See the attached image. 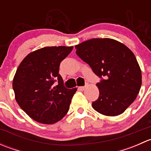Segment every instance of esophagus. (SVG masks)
Returning a JSON list of instances; mask_svg holds the SVG:
<instances>
[{"label": "esophagus", "mask_w": 151, "mask_h": 151, "mask_svg": "<svg viewBox=\"0 0 151 151\" xmlns=\"http://www.w3.org/2000/svg\"><path fill=\"white\" fill-rule=\"evenodd\" d=\"M85 86H80V87H79V89L81 90V91H83V90H85Z\"/></svg>", "instance_id": "34e87169"}]
</instances>
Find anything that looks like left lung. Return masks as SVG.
I'll return each instance as SVG.
<instances>
[{
    "label": "left lung",
    "instance_id": "obj_1",
    "mask_svg": "<svg viewBox=\"0 0 151 151\" xmlns=\"http://www.w3.org/2000/svg\"><path fill=\"white\" fill-rule=\"evenodd\" d=\"M76 54L101 78L96 84V111L107 116L122 114L136 99L142 85V73L134 53L112 39H92L76 45Z\"/></svg>",
    "mask_w": 151,
    "mask_h": 151
}]
</instances>
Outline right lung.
<instances>
[{
    "mask_svg": "<svg viewBox=\"0 0 151 151\" xmlns=\"http://www.w3.org/2000/svg\"><path fill=\"white\" fill-rule=\"evenodd\" d=\"M72 50L64 46L39 49L28 54L17 69L12 84L15 99L34 121L52 124L68 112L77 88H66L58 72L61 61Z\"/></svg>",
    "mask_w": 151,
    "mask_h": 151,
    "instance_id": "add662e5",
    "label": "right lung"
}]
</instances>
